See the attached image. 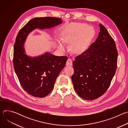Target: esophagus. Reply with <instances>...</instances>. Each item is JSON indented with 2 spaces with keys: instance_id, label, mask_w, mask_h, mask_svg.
Returning <instances> with one entry per match:
<instances>
[{
  "instance_id": "1",
  "label": "esophagus",
  "mask_w": 128,
  "mask_h": 128,
  "mask_svg": "<svg viewBox=\"0 0 128 128\" xmlns=\"http://www.w3.org/2000/svg\"><path fill=\"white\" fill-rule=\"evenodd\" d=\"M66 66H72V61L71 59L68 58L66 64Z\"/></svg>"
}]
</instances>
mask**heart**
I'll return each instance as SVG.
<instances>
[{"instance_id": "1", "label": "heart", "mask_w": 128, "mask_h": 128, "mask_svg": "<svg viewBox=\"0 0 128 128\" xmlns=\"http://www.w3.org/2000/svg\"><path fill=\"white\" fill-rule=\"evenodd\" d=\"M84 23H78L68 27L64 35L63 41L66 42H72L71 49L72 51L78 54L82 52L88 46L89 42L93 38L94 30L91 27ZM58 48L62 52L65 51V46L59 43Z\"/></svg>"}]
</instances>
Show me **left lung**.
Segmentation results:
<instances>
[{
    "label": "left lung",
    "instance_id": "left-lung-1",
    "mask_svg": "<svg viewBox=\"0 0 128 128\" xmlns=\"http://www.w3.org/2000/svg\"><path fill=\"white\" fill-rule=\"evenodd\" d=\"M100 32L95 42L73 62L71 77L74 88L80 97L93 100L108 88L117 67L118 52L114 40L106 28L99 24Z\"/></svg>",
    "mask_w": 128,
    "mask_h": 128
}]
</instances>
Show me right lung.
Instances as JSON below:
<instances>
[{
  "instance_id": "1",
  "label": "right lung",
  "mask_w": 128,
  "mask_h": 128,
  "mask_svg": "<svg viewBox=\"0 0 128 128\" xmlns=\"http://www.w3.org/2000/svg\"><path fill=\"white\" fill-rule=\"evenodd\" d=\"M62 23L55 17L35 18L30 20L19 32L14 47V67L23 89L30 95L43 98L52 90L68 57L56 56L46 52L37 57L25 54L24 44L30 32L36 28L49 29Z\"/></svg>"
}]
</instances>
